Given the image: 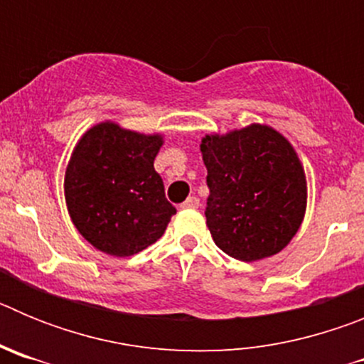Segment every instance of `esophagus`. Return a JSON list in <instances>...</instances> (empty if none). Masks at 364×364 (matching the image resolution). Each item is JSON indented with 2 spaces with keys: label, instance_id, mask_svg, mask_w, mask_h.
<instances>
[{
  "label": "esophagus",
  "instance_id": "34e87169",
  "mask_svg": "<svg viewBox=\"0 0 364 364\" xmlns=\"http://www.w3.org/2000/svg\"><path fill=\"white\" fill-rule=\"evenodd\" d=\"M198 205H200V200H198L197 197H189L188 200L180 204V208H182V210H197Z\"/></svg>",
  "mask_w": 364,
  "mask_h": 364
}]
</instances>
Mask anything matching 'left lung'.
I'll list each match as a JSON object with an SVG mask.
<instances>
[{
  "label": "left lung",
  "mask_w": 364,
  "mask_h": 364,
  "mask_svg": "<svg viewBox=\"0 0 364 364\" xmlns=\"http://www.w3.org/2000/svg\"><path fill=\"white\" fill-rule=\"evenodd\" d=\"M200 151L210 188L205 224L222 252L252 262L288 246L306 211V176L291 144L252 124L205 134Z\"/></svg>",
  "instance_id": "1"
}]
</instances>
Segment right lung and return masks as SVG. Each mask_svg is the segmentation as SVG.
I'll use <instances>...</instances> for the list:
<instances>
[{
	"mask_svg": "<svg viewBox=\"0 0 364 364\" xmlns=\"http://www.w3.org/2000/svg\"><path fill=\"white\" fill-rule=\"evenodd\" d=\"M160 134L102 122L76 144L65 171V202L87 242L112 257H131L160 239L176 213L154 171Z\"/></svg>",
	"mask_w": 364,
	"mask_h": 364,
	"instance_id": "1",
	"label": "right lung"
}]
</instances>
